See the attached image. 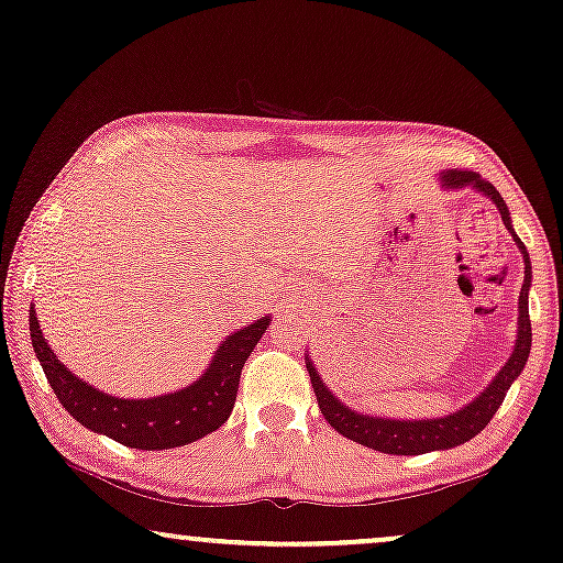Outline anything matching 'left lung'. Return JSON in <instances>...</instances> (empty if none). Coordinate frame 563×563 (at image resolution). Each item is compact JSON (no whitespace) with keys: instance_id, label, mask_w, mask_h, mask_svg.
Segmentation results:
<instances>
[{"instance_id":"8db88e82","label":"left lung","mask_w":563,"mask_h":563,"mask_svg":"<svg viewBox=\"0 0 563 563\" xmlns=\"http://www.w3.org/2000/svg\"><path fill=\"white\" fill-rule=\"evenodd\" d=\"M441 187L445 189H464L474 187L482 191L484 197H489L492 202L497 205L499 214H503L505 228L510 230L515 243L522 253V261H526V279H522L520 299H518V341H515L512 356L507 358V364L499 368V374L489 382V387L482 391L479 397L472 399L461 410L445 415V418H433V420H389V418H374V415H364L345 407L341 399H338L333 391L325 387V382L320 379V374L314 372V364L310 358H305L307 372H310V382L314 389V397H318V405L322 410V418H325L330 426H333L343 438H351L366 449L391 453V456H418V453L428 451H443L453 449V445H461L472 441L474 435H479L487 422L495 418L497 407L503 405L507 389L512 387V382L518 379L522 368H526L528 353H530V314H528V289L530 279H533V272H530V258L526 245L512 230L510 210H507L505 199L499 191L492 187L487 179H482L476 172H451L441 174Z\"/></svg>"}]
</instances>
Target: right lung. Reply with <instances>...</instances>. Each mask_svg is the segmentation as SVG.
Returning <instances> with one entry per match:
<instances>
[{"mask_svg": "<svg viewBox=\"0 0 563 563\" xmlns=\"http://www.w3.org/2000/svg\"><path fill=\"white\" fill-rule=\"evenodd\" d=\"M268 318L235 330L214 351L212 364L195 384L148 399H122L104 395L60 364L41 333L35 307H30V338L45 379L58 402L99 435L141 451H164L195 443L218 430L233 412L241 368L266 333Z\"/></svg>", "mask_w": 563, "mask_h": 563, "instance_id": "right-lung-1", "label": "right lung"}]
</instances>
